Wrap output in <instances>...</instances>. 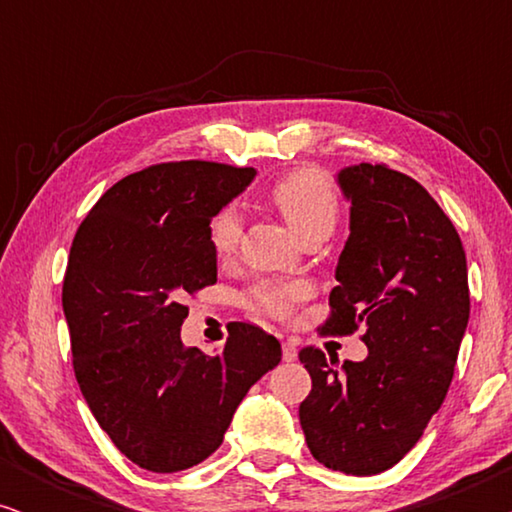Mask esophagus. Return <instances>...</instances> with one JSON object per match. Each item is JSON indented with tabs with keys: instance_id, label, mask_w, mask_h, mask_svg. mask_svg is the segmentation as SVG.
Wrapping results in <instances>:
<instances>
[{
	"instance_id": "1",
	"label": "esophagus",
	"mask_w": 512,
	"mask_h": 512,
	"mask_svg": "<svg viewBox=\"0 0 512 512\" xmlns=\"http://www.w3.org/2000/svg\"><path fill=\"white\" fill-rule=\"evenodd\" d=\"M282 356H284V361H296L298 349L293 347L291 342H284V345H282Z\"/></svg>"
}]
</instances>
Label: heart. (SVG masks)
I'll use <instances>...</instances> for the list:
<instances>
[{
    "label": "heart",
    "instance_id": "b5f03b06",
    "mask_svg": "<svg viewBox=\"0 0 512 512\" xmlns=\"http://www.w3.org/2000/svg\"><path fill=\"white\" fill-rule=\"evenodd\" d=\"M270 202L275 205L289 228L300 240L312 233H331L338 219V191L331 179L319 170H298L286 174L270 188ZM209 247L219 263H226L240 247L242 223L235 209H221L209 223ZM300 296L298 286H279L263 282L251 289L249 303L272 317L291 312L293 300Z\"/></svg>",
    "mask_w": 512,
    "mask_h": 512
}]
</instances>
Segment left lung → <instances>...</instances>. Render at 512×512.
<instances>
[{
	"label": "left lung",
	"mask_w": 512,
	"mask_h": 512,
	"mask_svg": "<svg viewBox=\"0 0 512 512\" xmlns=\"http://www.w3.org/2000/svg\"><path fill=\"white\" fill-rule=\"evenodd\" d=\"M338 186L352 207L326 326H361L368 356L338 366V356L300 349L312 391L298 415L319 464L375 475L417 445L450 389L471 312L466 254L408 174L361 163L340 170Z\"/></svg>",
	"instance_id": "obj_1"
}]
</instances>
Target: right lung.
<instances>
[{
    "mask_svg": "<svg viewBox=\"0 0 512 512\" xmlns=\"http://www.w3.org/2000/svg\"><path fill=\"white\" fill-rule=\"evenodd\" d=\"M256 177L207 160L151 165L95 202L62 284L74 375L102 431L132 464L177 473L219 450L251 384L282 361L237 321L221 352L181 342L184 300L216 282L209 223Z\"/></svg>",
    "mask_w": 512,
    "mask_h": 512,
    "instance_id": "add662e5",
    "label": "right lung"
}]
</instances>
